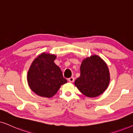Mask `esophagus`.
I'll use <instances>...</instances> for the list:
<instances>
[{"label":"esophagus","mask_w":133,"mask_h":133,"mask_svg":"<svg viewBox=\"0 0 133 133\" xmlns=\"http://www.w3.org/2000/svg\"><path fill=\"white\" fill-rule=\"evenodd\" d=\"M68 80L70 83L74 82V77H70V78H69L68 79Z\"/></svg>","instance_id":"esophagus-1"}]
</instances>
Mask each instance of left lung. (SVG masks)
I'll return each mask as SVG.
<instances>
[{"mask_svg":"<svg viewBox=\"0 0 133 133\" xmlns=\"http://www.w3.org/2000/svg\"><path fill=\"white\" fill-rule=\"evenodd\" d=\"M109 81L107 64L98 55H92L83 60L80 76L75 80V85L86 97H96L107 89Z\"/></svg>","mask_w":133,"mask_h":133,"instance_id":"1","label":"left lung"}]
</instances>
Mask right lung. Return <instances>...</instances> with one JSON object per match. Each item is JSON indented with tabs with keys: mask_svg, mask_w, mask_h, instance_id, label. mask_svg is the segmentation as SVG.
<instances>
[{
	"mask_svg": "<svg viewBox=\"0 0 133 133\" xmlns=\"http://www.w3.org/2000/svg\"><path fill=\"white\" fill-rule=\"evenodd\" d=\"M55 55L42 53L31 63L27 74L28 84L39 96L50 98L68 81L54 63Z\"/></svg>",
	"mask_w": 133,
	"mask_h": 133,
	"instance_id": "1",
	"label": "right lung"
}]
</instances>
